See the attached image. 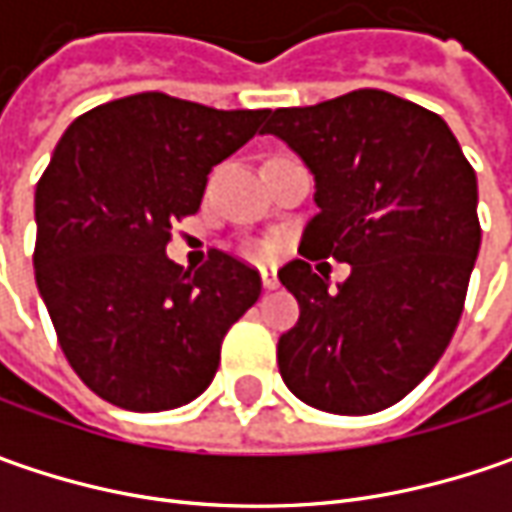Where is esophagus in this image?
Wrapping results in <instances>:
<instances>
[{
    "label": "esophagus",
    "mask_w": 512,
    "mask_h": 512,
    "mask_svg": "<svg viewBox=\"0 0 512 512\" xmlns=\"http://www.w3.org/2000/svg\"><path fill=\"white\" fill-rule=\"evenodd\" d=\"M262 285H265L267 290H276V287H279V279H276V270H273V267H262Z\"/></svg>",
    "instance_id": "obj_1"
}]
</instances>
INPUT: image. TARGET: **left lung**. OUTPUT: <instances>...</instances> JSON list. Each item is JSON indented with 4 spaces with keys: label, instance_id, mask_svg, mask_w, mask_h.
Listing matches in <instances>:
<instances>
[{
    "label": "left lung",
    "instance_id": "obj_1",
    "mask_svg": "<svg viewBox=\"0 0 512 512\" xmlns=\"http://www.w3.org/2000/svg\"><path fill=\"white\" fill-rule=\"evenodd\" d=\"M316 176L319 213L279 270L299 302L279 373L296 399L339 416L379 413L422 382L462 319L482 245L476 170L439 113L362 88L270 113ZM351 265L336 294L307 258Z\"/></svg>",
    "mask_w": 512,
    "mask_h": 512
}]
</instances>
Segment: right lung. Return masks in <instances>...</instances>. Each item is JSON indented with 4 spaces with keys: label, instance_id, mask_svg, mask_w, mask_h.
<instances>
[{
    "label": "right lung",
    "instance_id": "obj_1",
    "mask_svg": "<svg viewBox=\"0 0 512 512\" xmlns=\"http://www.w3.org/2000/svg\"><path fill=\"white\" fill-rule=\"evenodd\" d=\"M267 116L148 90L82 113L59 139L36 185L33 270L65 359L105 402L156 413L213 382L259 270L213 250L190 273L165 247L213 165Z\"/></svg>",
    "mask_w": 512,
    "mask_h": 512
}]
</instances>
